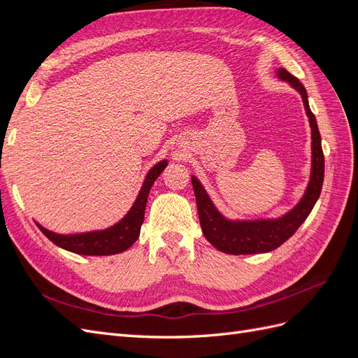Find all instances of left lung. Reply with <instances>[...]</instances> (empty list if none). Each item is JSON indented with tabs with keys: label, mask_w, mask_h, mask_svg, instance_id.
I'll list each match as a JSON object with an SVG mask.
<instances>
[{
	"label": "left lung",
	"mask_w": 358,
	"mask_h": 358,
	"mask_svg": "<svg viewBox=\"0 0 358 358\" xmlns=\"http://www.w3.org/2000/svg\"><path fill=\"white\" fill-rule=\"evenodd\" d=\"M278 79L288 82L291 88H294L300 96L303 106H305L306 115L310 125V178L305 194L300 201L285 215L279 218L268 220H229L216 209V206L210 200L209 194L206 192L201 182L192 176V188L196 194L197 209L200 225L206 239L209 241L221 252L233 255L245 254H262L270 252L282 245L285 241L296 233L299 227L305 222L310 210L315 206L324 180V154L321 148V136L318 131L317 119L310 112L308 94L305 86L294 76L289 74L285 69L276 70Z\"/></svg>",
	"instance_id": "1"
}]
</instances>
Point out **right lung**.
<instances>
[{"mask_svg":"<svg viewBox=\"0 0 358 358\" xmlns=\"http://www.w3.org/2000/svg\"><path fill=\"white\" fill-rule=\"evenodd\" d=\"M167 164L169 161L162 159L148 171L143 185L140 188V192L134 204L131 206V209L128 210V213L121 221L113 224L112 227H107L104 230H94L76 234H58L45 229L38 222L36 224L49 241L74 254L113 255L124 252L128 248H131L138 239L140 227H142L145 220V209L149 191L152 188L157 178L161 175V171L167 167Z\"/></svg>","mask_w":358,"mask_h":358,"instance_id":"add662e5","label":"right lung"}]
</instances>
